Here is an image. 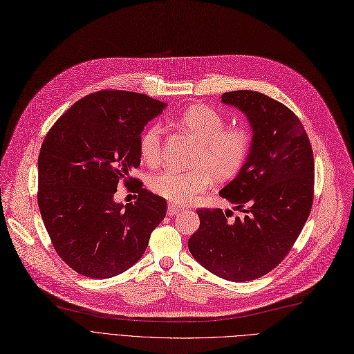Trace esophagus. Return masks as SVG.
<instances>
[{
	"mask_svg": "<svg viewBox=\"0 0 354 354\" xmlns=\"http://www.w3.org/2000/svg\"><path fill=\"white\" fill-rule=\"evenodd\" d=\"M183 208L180 207V205H176V204H173V203H169V205H167V215H170V216H173V215H176L177 212H180Z\"/></svg>",
	"mask_w": 354,
	"mask_h": 354,
	"instance_id": "1",
	"label": "esophagus"
}]
</instances>
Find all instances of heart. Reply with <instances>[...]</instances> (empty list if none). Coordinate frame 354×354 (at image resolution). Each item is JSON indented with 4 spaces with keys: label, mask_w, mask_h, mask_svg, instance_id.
Masks as SVG:
<instances>
[{
    "label": "heart",
    "mask_w": 354,
    "mask_h": 354,
    "mask_svg": "<svg viewBox=\"0 0 354 354\" xmlns=\"http://www.w3.org/2000/svg\"><path fill=\"white\" fill-rule=\"evenodd\" d=\"M192 133L200 143L194 158L197 169L178 171L166 169L149 180V187L161 197L177 204L194 201L212 184V177L225 181L235 177L245 165L251 150V136L242 127L225 129L221 113L205 104H192L170 119ZM162 129L151 124L142 134L140 156L149 166H156L161 160Z\"/></svg>",
    "instance_id": "obj_1"
}]
</instances>
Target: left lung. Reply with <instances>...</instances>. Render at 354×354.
<instances>
[{"instance_id": "1", "label": "left lung", "mask_w": 354, "mask_h": 354, "mask_svg": "<svg viewBox=\"0 0 354 354\" xmlns=\"http://www.w3.org/2000/svg\"><path fill=\"white\" fill-rule=\"evenodd\" d=\"M247 116L252 138L245 165L220 196L245 212L198 209L200 228L188 239L194 259L232 282L263 277L288 255L313 203V151L301 120L281 102L254 91L221 96Z\"/></svg>"}]
</instances>
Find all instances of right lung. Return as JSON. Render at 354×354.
I'll list each match as a JSON object with an SVG mask.
<instances>
[{"instance_id": "add662e5", "label": "right lung", "mask_w": 354, "mask_h": 354, "mask_svg": "<svg viewBox=\"0 0 354 354\" xmlns=\"http://www.w3.org/2000/svg\"><path fill=\"white\" fill-rule=\"evenodd\" d=\"M166 106L142 93L102 91L72 104L48 131L38 157V205L53 248L77 274H122L165 220L166 201L143 187L134 204L113 196L140 166L145 126Z\"/></svg>"}]
</instances>
